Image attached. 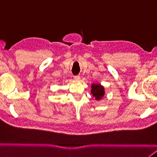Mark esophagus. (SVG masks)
Masks as SVG:
<instances>
[{
  "label": "esophagus",
  "instance_id": "34e87169",
  "mask_svg": "<svg viewBox=\"0 0 157 157\" xmlns=\"http://www.w3.org/2000/svg\"><path fill=\"white\" fill-rule=\"evenodd\" d=\"M79 79H80V77H79V75L74 76V80L75 81H79Z\"/></svg>",
  "mask_w": 157,
  "mask_h": 157
}]
</instances>
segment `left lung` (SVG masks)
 Wrapping results in <instances>:
<instances>
[{"mask_svg": "<svg viewBox=\"0 0 157 157\" xmlns=\"http://www.w3.org/2000/svg\"><path fill=\"white\" fill-rule=\"evenodd\" d=\"M91 90L90 93L93 95V97L95 98L97 101H100L103 98L104 95H105V88L101 84H91Z\"/></svg>", "mask_w": 157, "mask_h": 157, "instance_id": "left-lung-1", "label": "left lung"}]
</instances>
